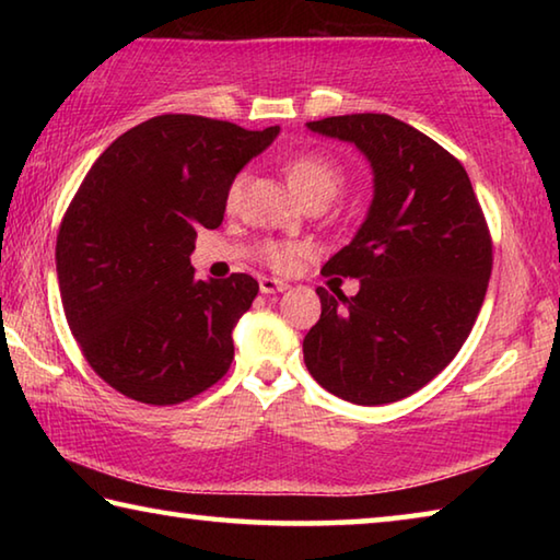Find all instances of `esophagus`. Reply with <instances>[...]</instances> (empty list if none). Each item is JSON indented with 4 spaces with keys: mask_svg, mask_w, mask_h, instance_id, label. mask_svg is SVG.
<instances>
[{
    "mask_svg": "<svg viewBox=\"0 0 560 560\" xmlns=\"http://www.w3.org/2000/svg\"><path fill=\"white\" fill-rule=\"evenodd\" d=\"M287 289H289L287 281L269 279V277H261V279H259V291H261V293H279V291H287Z\"/></svg>",
    "mask_w": 560,
    "mask_h": 560,
    "instance_id": "1",
    "label": "esophagus"
}]
</instances>
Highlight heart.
<instances>
[{"instance_id":"1","label":"heart","mask_w":560,"mask_h":560,"mask_svg":"<svg viewBox=\"0 0 560 560\" xmlns=\"http://www.w3.org/2000/svg\"><path fill=\"white\" fill-rule=\"evenodd\" d=\"M287 177L303 202H330L340 192V187L346 185V173L343 167L338 165V160L326 153H314V150H311V153L293 155L287 163ZM240 189L242 177H234L230 192H226V202L232 205L236 200V195H240ZM259 257L267 261L271 269L287 271L299 257V246L287 242H264L259 246Z\"/></svg>"}]
</instances>
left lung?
I'll return each mask as SVG.
<instances>
[{
	"mask_svg": "<svg viewBox=\"0 0 560 560\" xmlns=\"http://www.w3.org/2000/svg\"><path fill=\"white\" fill-rule=\"evenodd\" d=\"M308 128L360 148L375 197L353 242L320 269L360 279V291L316 289L320 318L303 360L348 402H397L440 375L471 334L494 264L487 217L459 160L387 113Z\"/></svg>",
	"mask_w": 560,
	"mask_h": 560,
	"instance_id": "1",
	"label": "left lung"
}]
</instances>
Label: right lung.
Wrapping results in <instances>:
<instances>
[{
	"label": "right lung",
	"mask_w": 560,
	"mask_h": 560,
	"mask_svg": "<svg viewBox=\"0 0 560 560\" xmlns=\"http://www.w3.org/2000/svg\"><path fill=\"white\" fill-rule=\"evenodd\" d=\"M277 132L165 113L113 140L75 189L56 236L61 303L113 390L177 405L230 371L232 328L259 283L195 279L189 254L200 226L222 224L232 179Z\"/></svg>",
	"instance_id": "obj_1"
}]
</instances>
